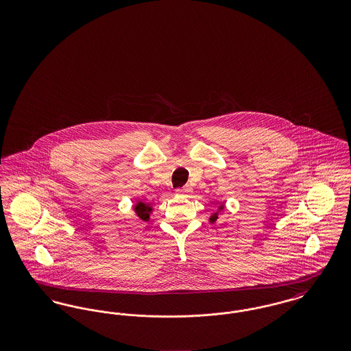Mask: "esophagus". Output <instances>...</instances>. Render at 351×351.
Listing matches in <instances>:
<instances>
[{
    "mask_svg": "<svg viewBox=\"0 0 351 351\" xmlns=\"http://www.w3.org/2000/svg\"><path fill=\"white\" fill-rule=\"evenodd\" d=\"M178 193H179V195H183V196H186V195L191 193V188H189V186H184L182 189H178Z\"/></svg>",
    "mask_w": 351,
    "mask_h": 351,
    "instance_id": "34e87169",
    "label": "esophagus"
}]
</instances>
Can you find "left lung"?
<instances>
[{
	"label": "left lung",
	"mask_w": 351,
	"mask_h": 351,
	"mask_svg": "<svg viewBox=\"0 0 351 351\" xmlns=\"http://www.w3.org/2000/svg\"><path fill=\"white\" fill-rule=\"evenodd\" d=\"M222 209H223V205H219V206H218V210H222ZM217 218L218 212H216V213H213V215L210 216V218H209V221H210V222L213 223V222H216V221H217Z\"/></svg>",
	"instance_id": "1"
}]
</instances>
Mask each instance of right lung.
Segmentation results:
<instances>
[{
	"instance_id": "add662e5",
	"label": "right lung",
	"mask_w": 351,
	"mask_h": 351,
	"mask_svg": "<svg viewBox=\"0 0 351 351\" xmlns=\"http://www.w3.org/2000/svg\"><path fill=\"white\" fill-rule=\"evenodd\" d=\"M133 209L134 212H135V216L138 217V219L146 221V222L150 219L151 212H152V208H151L150 204L138 201V202L134 205Z\"/></svg>"
}]
</instances>
